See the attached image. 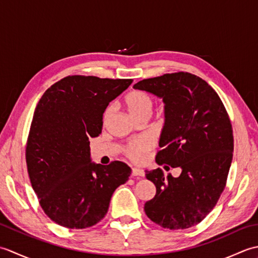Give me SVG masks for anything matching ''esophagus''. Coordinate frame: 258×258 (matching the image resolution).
Listing matches in <instances>:
<instances>
[{
	"mask_svg": "<svg viewBox=\"0 0 258 258\" xmlns=\"http://www.w3.org/2000/svg\"><path fill=\"white\" fill-rule=\"evenodd\" d=\"M144 175H145V173L142 168H138V167L132 168V176L133 177H143Z\"/></svg>",
	"mask_w": 258,
	"mask_h": 258,
	"instance_id": "esophagus-1",
	"label": "esophagus"
}]
</instances>
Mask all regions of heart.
Listing matches in <instances>:
<instances>
[{
    "label": "heart",
    "instance_id": "heart-1",
    "mask_svg": "<svg viewBox=\"0 0 258 258\" xmlns=\"http://www.w3.org/2000/svg\"><path fill=\"white\" fill-rule=\"evenodd\" d=\"M125 104L134 116L143 118L150 115L153 106V100L150 94H147L144 91H132L125 97ZM108 113L109 109L106 111L105 116H107ZM152 145L153 143L149 138H139L126 146V155L133 161H141Z\"/></svg>",
    "mask_w": 258,
    "mask_h": 258
}]
</instances>
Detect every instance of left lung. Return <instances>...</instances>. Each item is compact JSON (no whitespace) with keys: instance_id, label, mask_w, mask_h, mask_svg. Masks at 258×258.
Masks as SVG:
<instances>
[{"instance_id":"left-lung-1","label":"left lung","mask_w":258,"mask_h":258,"mask_svg":"<svg viewBox=\"0 0 258 258\" xmlns=\"http://www.w3.org/2000/svg\"><path fill=\"white\" fill-rule=\"evenodd\" d=\"M133 87L165 104L158 142L162 150L155 161L182 169L178 177L165 176L160 167L145 171L156 187L154 199L145 203V214L164 228L194 226L208 215L225 188L234 150L226 109L213 87L190 73L164 74Z\"/></svg>"}]
</instances>
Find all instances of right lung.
Instances as JSON below:
<instances>
[{"mask_svg":"<svg viewBox=\"0 0 258 258\" xmlns=\"http://www.w3.org/2000/svg\"><path fill=\"white\" fill-rule=\"evenodd\" d=\"M132 82L68 76L36 105L26 145L27 172L43 211L58 225H95L106 215L114 190L128 179L127 164L92 162L89 140L101 134L109 102Z\"/></svg>","mask_w":258,"mask_h":258,"instance_id":"add662e5","label":"right lung"}]
</instances>
